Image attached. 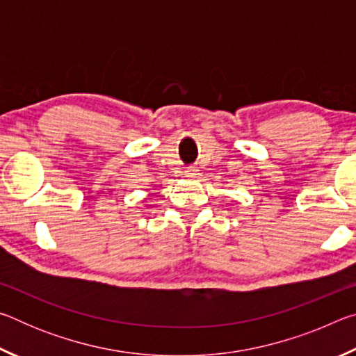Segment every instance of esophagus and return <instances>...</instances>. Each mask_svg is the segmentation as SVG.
I'll list each match as a JSON object with an SVG mask.
<instances>
[{"label": "esophagus", "instance_id": "obj_1", "mask_svg": "<svg viewBox=\"0 0 356 356\" xmlns=\"http://www.w3.org/2000/svg\"><path fill=\"white\" fill-rule=\"evenodd\" d=\"M197 176H200V172H197V168H196V166H190V168H186V171H185V177H188V179H196Z\"/></svg>", "mask_w": 356, "mask_h": 356}]
</instances>
